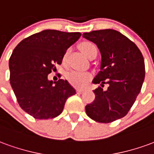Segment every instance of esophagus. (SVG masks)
I'll return each mask as SVG.
<instances>
[{
	"label": "esophagus",
	"instance_id": "obj_1",
	"mask_svg": "<svg viewBox=\"0 0 154 154\" xmlns=\"http://www.w3.org/2000/svg\"><path fill=\"white\" fill-rule=\"evenodd\" d=\"M84 91L82 90V89H77V94H82L83 92Z\"/></svg>",
	"mask_w": 154,
	"mask_h": 154
}]
</instances>
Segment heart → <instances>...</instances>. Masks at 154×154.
<instances>
[{"label": "heart", "mask_w": 154, "mask_h": 154, "mask_svg": "<svg viewBox=\"0 0 154 154\" xmlns=\"http://www.w3.org/2000/svg\"><path fill=\"white\" fill-rule=\"evenodd\" d=\"M81 50L83 52V54L89 57L95 49H97L96 45L91 42H84L80 45ZM67 77L72 85L77 87H83L87 86L89 81L91 78V74L87 72H80V71H70L67 72Z\"/></svg>", "instance_id": "1"}]
</instances>
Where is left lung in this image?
Here are the masks:
<instances>
[{"label":"left lung","mask_w":154,"mask_h":154,"mask_svg":"<svg viewBox=\"0 0 154 154\" xmlns=\"http://www.w3.org/2000/svg\"><path fill=\"white\" fill-rule=\"evenodd\" d=\"M83 38L97 45L101 54L100 71L92 82L100 84L93 91L96 98L86 106L91 119L110 123L125 116L141 91L145 77L144 60L136 44L114 29L84 33ZM104 84H108L103 90Z\"/></svg>","instance_id":"obj_1"}]
</instances>
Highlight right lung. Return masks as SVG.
<instances>
[{
	"mask_svg": "<svg viewBox=\"0 0 154 154\" xmlns=\"http://www.w3.org/2000/svg\"><path fill=\"white\" fill-rule=\"evenodd\" d=\"M82 34L45 29L30 35L15 48L10 57V82L20 106L35 119L59 116L76 90L67 80L53 82L48 75L61 64L64 54Z\"/></svg>",
	"mask_w": 154,
	"mask_h": 154,
	"instance_id": "1",
	"label": "right lung"
}]
</instances>
